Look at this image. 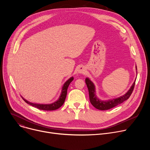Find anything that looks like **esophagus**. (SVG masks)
Returning <instances> with one entry per match:
<instances>
[{
	"label": "esophagus",
	"instance_id": "1",
	"mask_svg": "<svg viewBox=\"0 0 150 150\" xmlns=\"http://www.w3.org/2000/svg\"><path fill=\"white\" fill-rule=\"evenodd\" d=\"M78 73H79V74H84V72H85V69H84V67H83V66L80 67L79 69H78Z\"/></svg>",
	"mask_w": 150,
	"mask_h": 150
}]
</instances>
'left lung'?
Returning <instances> with one entry per match:
<instances>
[{"label": "left lung", "instance_id": "1", "mask_svg": "<svg viewBox=\"0 0 150 150\" xmlns=\"http://www.w3.org/2000/svg\"><path fill=\"white\" fill-rule=\"evenodd\" d=\"M85 81H86V85H87V87L88 88L89 100L91 104L96 109L99 110H102V111L108 110L109 109H111L114 107H115L116 106L122 103L123 102L128 100L131 96V93H132L134 88L135 82H136V81L134 82L129 90L128 91V92L126 93L124 96L115 99L109 100L107 101H102L99 100L96 97L95 86H94L93 83L88 78H86Z\"/></svg>", "mask_w": 150, "mask_h": 150}]
</instances>
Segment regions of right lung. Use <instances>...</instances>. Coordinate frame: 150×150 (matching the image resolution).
<instances>
[{"mask_svg":"<svg viewBox=\"0 0 150 150\" xmlns=\"http://www.w3.org/2000/svg\"><path fill=\"white\" fill-rule=\"evenodd\" d=\"M74 80L73 77H71L70 78L64 83V86L62 87V92L61 94V96L59 97V98L57 101L54 102V103L52 104H49V105H42V104H35L30 103V102L27 101L24 98H23V100H24L26 103L30 105H31L33 107H35L41 110H44V111H53V110H56L58 108H59L64 103V101L66 100V97L67 96V88L69 87V86L70 83L72 82Z\"/></svg>","mask_w":150,"mask_h":150,"instance_id":"1","label":"right lung"}]
</instances>
